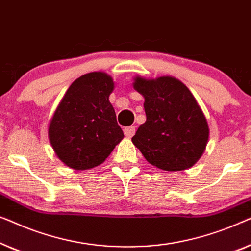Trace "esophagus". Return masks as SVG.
I'll return each mask as SVG.
<instances>
[{
	"label": "esophagus",
	"mask_w": 251,
	"mask_h": 251,
	"mask_svg": "<svg viewBox=\"0 0 251 251\" xmlns=\"http://www.w3.org/2000/svg\"><path fill=\"white\" fill-rule=\"evenodd\" d=\"M124 133L127 137H132L135 134V126H128L124 128Z\"/></svg>",
	"instance_id": "obj_1"
}]
</instances>
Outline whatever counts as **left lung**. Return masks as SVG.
<instances>
[{
	"mask_svg": "<svg viewBox=\"0 0 251 251\" xmlns=\"http://www.w3.org/2000/svg\"><path fill=\"white\" fill-rule=\"evenodd\" d=\"M134 89L144 97L147 121L132 142L151 165L177 172L192 167L206 149L209 128L195 97L181 80L136 77Z\"/></svg>",
	"mask_w": 251,
	"mask_h": 251,
	"instance_id": "left-lung-1",
	"label": "left lung"
}]
</instances>
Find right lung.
<instances>
[{
    "instance_id": "obj_1",
    "label": "right lung",
    "mask_w": 251,
    "mask_h": 251,
    "mask_svg": "<svg viewBox=\"0 0 251 251\" xmlns=\"http://www.w3.org/2000/svg\"><path fill=\"white\" fill-rule=\"evenodd\" d=\"M114 82L97 72L77 78L56 108L49 127L51 146L63 164L89 169L102 164L124 137L109 101Z\"/></svg>"
}]
</instances>
